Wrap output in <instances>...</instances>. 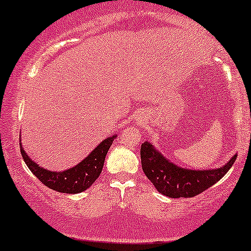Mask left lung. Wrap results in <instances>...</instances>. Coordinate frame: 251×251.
Segmentation results:
<instances>
[{"instance_id":"8db88e82","label":"left lung","mask_w":251,"mask_h":251,"mask_svg":"<svg viewBox=\"0 0 251 251\" xmlns=\"http://www.w3.org/2000/svg\"><path fill=\"white\" fill-rule=\"evenodd\" d=\"M237 155L215 170L196 171L182 168L171 162L146 141L141 146V165L146 176L163 196L170 198H191L219 181L232 167Z\"/></svg>"}]
</instances>
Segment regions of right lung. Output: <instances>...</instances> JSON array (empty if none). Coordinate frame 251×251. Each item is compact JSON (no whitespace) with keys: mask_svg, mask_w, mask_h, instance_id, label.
<instances>
[{"mask_svg":"<svg viewBox=\"0 0 251 251\" xmlns=\"http://www.w3.org/2000/svg\"><path fill=\"white\" fill-rule=\"evenodd\" d=\"M116 136L117 135H112L110 137H106L83 161L75 165V167L60 172H53L40 167L38 163L33 161L27 155L22 147L21 141H20V151H21V155L24 157L27 167L45 186L60 193H80L88 190L96 181V179L100 176V172L103 170L106 153Z\"/></svg>","mask_w":251,"mask_h":251,"instance_id":"1","label":"right lung"}]
</instances>
